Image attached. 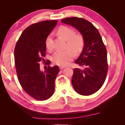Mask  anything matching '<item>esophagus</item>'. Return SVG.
<instances>
[{"label":"esophagus","mask_w":125,"mask_h":125,"mask_svg":"<svg viewBox=\"0 0 125 125\" xmlns=\"http://www.w3.org/2000/svg\"><path fill=\"white\" fill-rule=\"evenodd\" d=\"M65 68V67H64V66H60L59 67V69L60 70H62V69H63L64 68Z\"/></svg>","instance_id":"obj_1"}]
</instances>
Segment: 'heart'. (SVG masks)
Segmentation results:
<instances>
[{
	"label": "heart",
	"mask_w": 125,
	"mask_h": 125,
	"mask_svg": "<svg viewBox=\"0 0 125 125\" xmlns=\"http://www.w3.org/2000/svg\"><path fill=\"white\" fill-rule=\"evenodd\" d=\"M59 36L67 41L66 48L68 49L63 51L56 52L52 56V61L56 65L66 66L74 57L75 54H80L84 46L83 37L81 35H75L73 30L66 26H62L57 30ZM52 35H49L45 41V45L48 50L52 48Z\"/></svg>",
	"instance_id": "1"
}]
</instances>
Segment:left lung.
Returning a JSON list of instances; mask_svg holds the SVG:
<instances>
[{
  "label": "left lung",
  "instance_id": "left-lung-1",
  "mask_svg": "<svg viewBox=\"0 0 125 125\" xmlns=\"http://www.w3.org/2000/svg\"><path fill=\"white\" fill-rule=\"evenodd\" d=\"M63 23L73 26L80 32L84 46L75 63L84 69H73L72 83L75 92L82 95L95 93L103 85L108 70L107 51L97 29L84 19L66 18Z\"/></svg>",
  "mask_w": 125,
  "mask_h": 125
}]
</instances>
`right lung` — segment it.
Returning a JSON list of instances; mask_svg holds the SVG:
<instances>
[{"instance_id": "add662e5", "label": "right lung", "mask_w": 125, "mask_h": 125, "mask_svg": "<svg viewBox=\"0 0 125 125\" xmlns=\"http://www.w3.org/2000/svg\"><path fill=\"white\" fill-rule=\"evenodd\" d=\"M57 21L47 20L30 25L22 33L15 46L14 62L18 80L24 91L37 100H46L54 92L58 66H48L42 71L39 63L45 61V41ZM50 63L47 62V65Z\"/></svg>"}]
</instances>
